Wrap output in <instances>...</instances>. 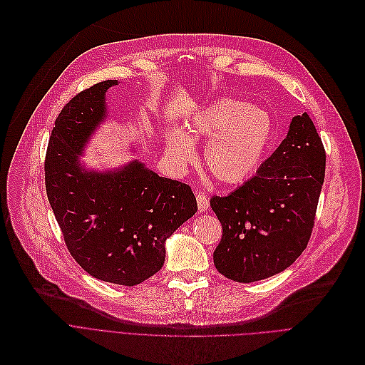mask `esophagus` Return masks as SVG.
Returning <instances> with one entry per match:
<instances>
[{
	"label": "esophagus",
	"mask_w": 365,
	"mask_h": 365,
	"mask_svg": "<svg viewBox=\"0 0 365 365\" xmlns=\"http://www.w3.org/2000/svg\"><path fill=\"white\" fill-rule=\"evenodd\" d=\"M196 200H197V210L199 212H205L207 207H210V199L202 192L196 193Z\"/></svg>",
	"instance_id": "obj_1"
}]
</instances>
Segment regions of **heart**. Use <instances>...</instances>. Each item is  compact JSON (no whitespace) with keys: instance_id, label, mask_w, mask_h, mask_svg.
Returning a JSON list of instances; mask_svg holds the SVG:
<instances>
[{"instance_id":"1","label":"heart","mask_w":365,"mask_h":365,"mask_svg":"<svg viewBox=\"0 0 365 365\" xmlns=\"http://www.w3.org/2000/svg\"><path fill=\"white\" fill-rule=\"evenodd\" d=\"M273 135L267 111L233 98H220L199 110L187 126V133L173 130L168 153L173 162L185 166L196 159L192 140L206 141L203 163L222 185L247 182L263 162Z\"/></svg>"}]
</instances>
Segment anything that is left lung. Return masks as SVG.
Listing matches in <instances>:
<instances>
[{
  "mask_svg": "<svg viewBox=\"0 0 365 365\" xmlns=\"http://www.w3.org/2000/svg\"><path fill=\"white\" fill-rule=\"evenodd\" d=\"M325 177V150L310 117H292L287 138L258 172L211 207L222 236L217 270L236 282L266 279L306 250Z\"/></svg>",
  "mask_w": 365,
  "mask_h": 365,
  "instance_id": "8db88e82",
  "label": "left lung"
}]
</instances>
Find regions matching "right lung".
Here are the masks:
<instances>
[{
	"mask_svg": "<svg viewBox=\"0 0 365 365\" xmlns=\"http://www.w3.org/2000/svg\"><path fill=\"white\" fill-rule=\"evenodd\" d=\"M96 83L59 113L46 153V192L76 262L96 279L133 287L165 263V240L197 211L190 185L159 177L141 162L96 172L80 165L91 135L107 115Z\"/></svg>",
	"mask_w": 365,
	"mask_h": 365,
	"instance_id": "add662e5",
	"label": "right lung"
}]
</instances>
